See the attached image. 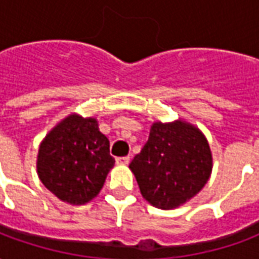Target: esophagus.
Returning <instances> with one entry per match:
<instances>
[{"mask_svg": "<svg viewBox=\"0 0 259 259\" xmlns=\"http://www.w3.org/2000/svg\"><path fill=\"white\" fill-rule=\"evenodd\" d=\"M129 162H130V157L116 158V163H118V165H127Z\"/></svg>", "mask_w": 259, "mask_h": 259, "instance_id": "1", "label": "esophagus"}]
</instances>
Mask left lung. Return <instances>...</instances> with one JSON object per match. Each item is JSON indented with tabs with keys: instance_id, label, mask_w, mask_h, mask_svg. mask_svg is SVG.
<instances>
[{
	"instance_id": "obj_1",
	"label": "left lung",
	"mask_w": 259,
	"mask_h": 259,
	"mask_svg": "<svg viewBox=\"0 0 259 259\" xmlns=\"http://www.w3.org/2000/svg\"><path fill=\"white\" fill-rule=\"evenodd\" d=\"M152 206L174 209L197 195L212 172V152L198 127L178 119L154 122L146 146L129 165Z\"/></svg>"
}]
</instances>
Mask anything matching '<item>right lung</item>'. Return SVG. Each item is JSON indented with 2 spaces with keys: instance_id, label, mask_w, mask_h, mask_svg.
I'll return each instance as SVG.
<instances>
[{
  "instance_id": "1",
  "label": "right lung",
  "mask_w": 259,
  "mask_h": 259,
  "mask_svg": "<svg viewBox=\"0 0 259 259\" xmlns=\"http://www.w3.org/2000/svg\"><path fill=\"white\" fill-rule=\"evenodd\" d=\"M115 159L96 118L70 113L50 130L38 147L37 175L59 200L84 205L96 198Z\"/></svg>"
}]
</instances>
